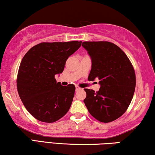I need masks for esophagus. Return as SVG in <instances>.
<instances>
[{
  "instance_id": "obj_1",
  "label": "esophagus",
  "mask_w": 155,
  "mask_h": 155,
  "mask_svg": "<svg viewBox=\"0 0 155 155\" xmlns=\"http://www.w3.org/2000/svg\"><path fill=\"white\" fill-rule=\"evenodd\" d=\"M80 90H81V88L80 87L76 86V91H80Z\"/></svg>"
}]
</instances>
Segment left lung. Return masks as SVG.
<instances>
[{
	"instance_id": "left-lung-1",
	"label": "left lung",
	"mask_w": 155,
	"mask_h": 155,
	"mask_svg": "<svg viewBox=\"0 0 155 155\" xmlns=\"http://www.w3.org/2000/svg\"><path fill=\"white\" fill-rule=\"evenodd\" d=\"M92 61L89 81L100 80L97 92L84 89L85 107L94 118L110 122L124 114L132 100L136 76L132 64L120 48L108 41H84Z\"/></svg>"
}]
</instances>
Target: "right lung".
I'll use <instances>...</instances> for the list:
<instances>
[{
	"label": "right lung",
	"instance_id": "add662e5",
	"mask_svg": "<svg viewBox=\"0 0 155 155\" xmlns=\"http://www.w3.org/2000/svg\"><path fill=\"white\" fill-rule=\"evenodd\" d=\"M81 41L42 42L32 47L18 69V95L28 111L38 120L54 122L70 109L75 86H63L55 76L63 71L66 61L77 51Z\"/></svg>",
	"mask_w": 155,
	"mask_h": 155
}]
</instances>
